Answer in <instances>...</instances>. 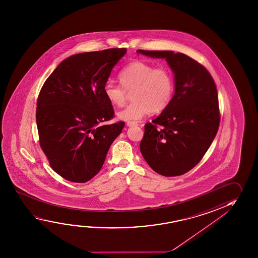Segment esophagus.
I'll list each match as a JSON object with an SVG mask.
<instances>
[{"mask_svg": "<svg viewBox=\"0 0 258 258\" xmlns=\"http://www.w3.org/2000/svg\"><path fill=\"white\" fill-rule=\"evenodd\" d=\"M127 127H134V126H138V123L136 122H127Z\"/></svg>", "mask_w": 258, "mask_h": 258, "instance_id": "esophagus-1", "label": "esophagus"}]
</instances>
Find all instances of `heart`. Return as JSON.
I'll return each instance as SVG.
<instances>
[{"label":"heart","instance_id":"b5f03b06","mask_svg":"<svg viewBox=\"0 0 258 258\" xmlns=\"http://www.w3.org/2000/svg\"><path fill=\"white\" fill-rule=\"evenodd\" d=\"M120 85L107 82L103 87L106 99L117 107L127 101V92L132 93L131 102L118 112V118L127 122H137L154 111H161L173 97V74L168 68H156L152 63L137 60L128 63L118 74Z\"/></svg>","mask_w":258,"mask_h":258}]
</instances>
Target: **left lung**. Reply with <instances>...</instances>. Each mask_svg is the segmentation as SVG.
Instances as JSON below:
<instances>
[{
    "label": "left lung",
    "mask_w": 258,
    "mask_h": 258,
    "mask_svg": "<svg viewBox=\"0 0 258 258\" xmlns=\"http://www.w3.org/2000/svg\"><path fill=\"white\" fill-rule=\"evenodd\" d=\"M166 60L174 81L169 104L145 125L140 151L155 172L178 176L192 169L211 147L220 125L215 83L207 69L190 56L173 51L137 50ZM161 126L157 129V126Z\"/></svg>",
    "instance_id": "8db88e82"
}]
</instances>
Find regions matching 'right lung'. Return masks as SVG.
I'll use <instances>...</instances> for the list:
<instances>
[{
    "instance_id": "right-lung-1",
    "label": "right lung",
    "mask_w": 258,
    "mask_h": 258,
    "mask_svg": "<svg viewBox=\"0 0 258 258\" xmlns=\"http://www.w3.org/2000/svg\"><path fill=\"white\" fill-rule=\"evenodd\" d=\"M126 53L110 48L71 55L43 85L36 111L39 144L51 167L66 180L86 182L95 176L125 126L101 123L114 115L103 87Z\"/></svg>"
}]
</instances>
